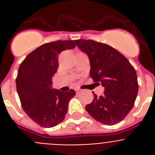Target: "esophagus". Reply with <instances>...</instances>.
<instances>
[{"mask_svg": "<svg viewBox=\"0 0 155 155\" xmlns=\"http://www.w3.org/2000/svg\"><path fill=\"white\" fill-rule=\"evenodd\" d=\"M81 91V89H79V88H78V89H76V92L77 93H79V92Z\"/></svg>", "mask_w": 155, "mask_h": 155, "instance_id": "obj_1", "label": "esophagus"}]
</instances>
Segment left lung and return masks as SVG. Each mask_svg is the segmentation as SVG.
<instances>
[{
    "label": "left lung",
    "mask_w": 155,
    "mask_h": 155,
    "mask_svg": "<svg viewBox=\"0 0 155 155\" xmlns=\"http://www.w3.org/2000/svg\"><path fill=\"white\" fill-rule=\"evenodd\" d=\"M74 41L88 55L91 78L97 85L101 84L104 87L102 96L97 97L93 94V101L87 104L85 109L102 124H117L132 109L137 97L138 83L134 67L110 45L93 40Z\"/></svg>",
    "instance_id": "left-lung-1"
}]
</instances>
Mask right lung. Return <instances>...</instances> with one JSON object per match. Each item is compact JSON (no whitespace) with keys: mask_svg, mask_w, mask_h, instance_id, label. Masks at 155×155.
Here are the masks:
<instances>
[{"mask_svg":"<svg viewBox=\"0 0 155 155\" xmlns=\"http://www.w3.org/2000/svg\"><path fill=\"white\" fill-rule=\"evenodd\" d=\"M73 41H57L38 47L21 62L16 87L21 106L31 120L43 127L58 125L64 119L68 103L76 92L52 88V78L59 66L58 56L73 49Z\"/></svg>","mask_w":155,"mask_h":155,"instance_id":"right-lung-1","label":"right lung"}]
</instances>
